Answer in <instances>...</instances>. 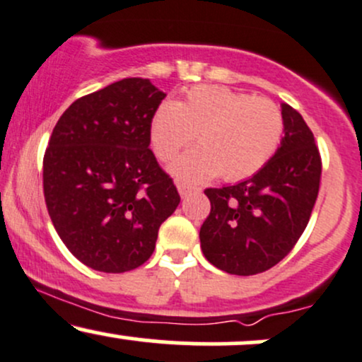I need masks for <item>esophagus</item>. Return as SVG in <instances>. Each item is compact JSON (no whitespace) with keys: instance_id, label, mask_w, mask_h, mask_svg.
<instances>
[{"instance_id":"esophagus-1","label":"esophagus","mask_w":362,"mask_h":362,"mask_svg":"<svg viewBox=\"0 0 362 362\" xmlns=\"http://www.w3.org/2000/svg\"><path fill=\"white\" fill-rule=\"evenodd\" d=\"M177 189H178V194H180V197H187V195H190L192 192H195V190H197V189H195V187L182 184V182H178Z\"/></svg>"}]
</instances>
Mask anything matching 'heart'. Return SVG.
<instances>
[{
	"label": "heart",
	"mask_w": 362,
	"mask_h": 362,
	"mask_svg": "<svg viewBox=\"0 0 362 362\" xmlns=\"http://www.w3.org/2000/svg\"><path fill=\"white\" fill-rule=\"evenodd\" d=\"M282 132V112L272 100L218 85L192 86L182 100L161 103L149 126L151 146L163 161L197 138L199 148L170 167L185 182L218 173L230 182L253 175L277 151Z\"/></svg>",
	"instance_id": "heart-1"
}]
</instances>
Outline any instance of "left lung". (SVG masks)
Here are the masks:
<instances>
[{"mask_svg": "<svg viewBox=\"0 0 362 362\" xmlns=\"http://www.w3.org/2000/svg\"><path fill=\"white\" fill-rule=\"evenodd\" d=\"M284 138L255 175L235 185L206 189L211 213L202 223L201 248L214 267L253 276L293 250L310 221L322 175L313 132L300 112L281 105Z\"/></svg>", "mask_w": 362, "mask_h": 362, "instance_id": "8db88e82", "label": "left lung"}]
</instances>
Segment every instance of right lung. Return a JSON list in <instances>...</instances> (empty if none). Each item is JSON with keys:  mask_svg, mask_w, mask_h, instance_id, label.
I'll return each mask as SVG.
<instances>
[{"mask_svg": "<svg viewBox=\"0 0 362 362\" xmlns=\"http://www.w3.org/2000/svg\"><path fill=\"white\" fill-rule=\"evenodd\" d=\"M165 97L149 80L124 78L73 102L49 139V216L68 250L95 271L143 265L180 202L149 149L153 114Z\"/></svg>", "mask_w": 362, "mask_h": 362, "instance_id": "1", "label": "right lung"}]
</instances>
